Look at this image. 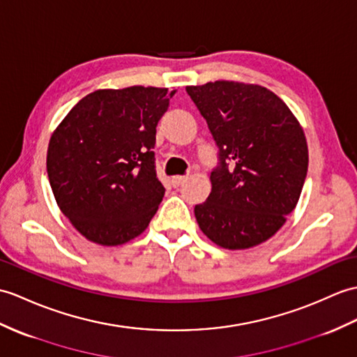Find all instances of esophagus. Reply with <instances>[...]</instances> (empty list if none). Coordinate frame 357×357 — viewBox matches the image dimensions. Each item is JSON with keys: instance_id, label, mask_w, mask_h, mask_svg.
<instances>
[{"instance_id": "1", "label": "esophagus", "mask_w": 357, "mask_h": 357, "mask_svg": "<svg viewBox=\"0 0 357 357\" xmlns=\"http://www.w3.org/2000/svg\"><path fill=\"white\" fill-rule=\"evenodd\" d=\"M187 178H188V176H185V175L173 176V178H172V184H173V187H179V185H182V184H184V182L187 181Z\"/></svg>"}]
</instances>
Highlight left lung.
Wrapping results in <instances>:
<instances>
[{
  "label": "left lung",
  "instance_id": "left-lung-1",
  "mask_svg": "<svg viewBox=\"0 0 357 357\" xmlns=\"http://www.w3.org/2000/svg\"><path fill=\"white\" fill-rule=\"evenodd\" d=\"M218 146L211 193L195 206L199 228L227 250L272 237L300 199L307 143L286 103L259 85L218 80L187 86Z\"/></svg>",
  "mask_w": 357,
  "mask_h": 357
}]
</instances>
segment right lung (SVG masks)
I'll list each match as a JSON object with an SVG mask.
<instances>
[{
    "instance_id": "add662e5",
    "label": "right lung",
    "mask_w": 357,
    "mask_h": 357,
    "mask_svg": "<svg viewBox=\"0 0 357 357\" xmlns=\"http://www.w3.org/2000/svg\"><path fill=\"white\" fill-rule=\"evenodd\" d=\"M167 109V88L94 91L54 130L47 152L50 185L61 211L91 242L126 243L155 216L165 188L153 149Z\"/></svg>"
}]
</instances>
